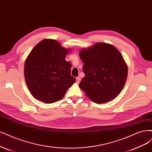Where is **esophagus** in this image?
I'll list each match as a JSON object with an SVG mask.
<instances>
[{"label":"esophagus","instance_id":"1","mask_svg":"<svg viewBox=\"0 0 152 152\" xmlns=\"http://www.w3.org/2000/svg\"><path fill=\"white\" fill-rule=\"evenodd\" d=\"M80 77H77L76 78V82L77 83H80Z\"/></svg>","mask_w":152,"mask_h":152}]
</instances>
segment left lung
<instances>
[{
	"label": "left lung",
	"mask_w": 152,
	"mask_h": 152,
	"mask_svg": "<svg viewBox=\"0 0 152 152\" xmlns=\"http://www.w3.org/2000/svg\"><path fill=\"white\" fill-rule=\"evenodd\" d=\"M79 56L85 74L79 87L94 102L112 101L122 91L128 76L121 53L113 45L98 42L82 49Z\"/></svg>",
	"instance_id": "1"
}]
</instances>
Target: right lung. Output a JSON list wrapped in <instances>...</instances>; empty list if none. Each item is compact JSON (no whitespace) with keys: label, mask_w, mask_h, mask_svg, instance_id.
<instances>
[{"label":"right lung","mask_w":152,"mask_h":152,"mask_svg":"<svg viewBox=\"0 0 152 152\" xmlns=\"http://www.w3.org/2000/svg\"><path fill=\"white\" fill-rule=\"evenodd\" d=\"M71 50L56 40L45 39L31 50L24 64L26 85L32 96L45 103H53L64 97L75 82L72 65L65 60Z\"/></svg>","instance_id":"obj_1"}]
</instances>
